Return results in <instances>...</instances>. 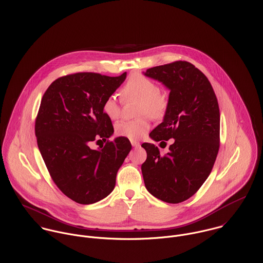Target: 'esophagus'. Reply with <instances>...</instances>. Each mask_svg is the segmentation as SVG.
I'll use <instances>...</instances> for the list:
<instances>
[{"label": "esophagus", "instance_id": "1", "mask_svg": "<svg viewBox=\"0 0 263 263\" xmlns=\"http://www.w3.org/2000/svg\"><path fill=\"white\" fill-rule=\"evenodd\" d=\"M130 143H132V146H133L134 148H140V147H141V143L138 142V141H132Z\"/></svg>", "mask_w": 263, "mask_h": 263}]
</instances>
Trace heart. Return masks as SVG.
Listing matches in <instances>:
<instances>
[{"label":"heart","mask_w":263,"mask_h":263,"mask_svg":"<svg viewBox=\"0 0 263 263\" xmlns=\"http://www.w3.org/2000/svg\"><path fill=\"white\" fill-rule=\"evenodd\" d=\"M121 96L124 100H139L138 114H148L153 118H160L167 109L168 101L166 96L159 91L158 85L149 78L141 74L129 77L121 89ZM104 114L116 119L120 113V106L116 95H109L103 102ZM150 128V120L147 116H141L133 120H122L116 123L115 133L119 137L129 140L142 138Z\"/></svg>","instance_id":"heart-1"}]
</instances>
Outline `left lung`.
<instances>
[{
  "mask_svg": "<svg viewBox=\"0 0 263 263\" xmlns=\"http://www.w3.org/2000/svg\"><path fill=\"white\" fill-rule=\"evenodd\" d=\"M144 75L170 91L163 121L149 136L160 146L174 140L164 156L154 144L142 145L145 185L155 197L179 203L200 188L214 167L220 148L218 100L208 78L188 62L154 67Z\"/></svg>",
  "mask_w": 263,
  "mask_h": 263,
  "instance_id": "1",
  "label": "left lung"
}]
</instances>
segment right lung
Returning a JSON list of instances; mask_svg holds the SVG:
<instances>
[{"mask_svg": "<svg viewBox=\"0 0 263 263\" xmlns=\"http://www.w3.org/2000/svg\"><path fill=\"white\" fill-rule=\"evenodd\" d=\"M125 78L126 73L65 76L52 82L41 99L35 121L38 149L53 182L78 203H95L109 195L132 150L126 138L108 141L114 129L102 109ZM99 138L106 146L91 149L89 143Z\"/></svg>", "mask_w": 263, "mask_h": 263, "instance_id": "add662e5", "label": "right lung"}]
</instances>
